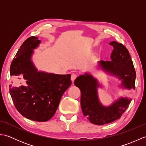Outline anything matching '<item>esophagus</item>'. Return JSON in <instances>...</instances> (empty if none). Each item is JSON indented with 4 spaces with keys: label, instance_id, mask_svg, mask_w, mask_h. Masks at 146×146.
Masks as SVG:
<instances>
[{
    "label": "esophagus",
    "instance_id": "esophagus-1",
    "mask_svg": "<svg viewBox=\"0 0 146 146\" xmlns=\"http://www.w3.org/2000/svg\"><path fill=\"white\" fill-rule=\"evenodd\" d=\"M77 77V75H76V74H75V73H73V74H72V75H71V81H74V80H75V79H76V78Z\"/></svg>",
    "mask_w": 146,
    "mask_h": 146
}]
</instances>
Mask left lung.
<instances>
[{
	"label": "left lung",
	"mask_w": 146,
	"mask_h": 146,
	"mask_svg": "<svg viewBox=\"0 0 146 146\" xmlns=\"http://www.w3.org/2000/svg\"><path fill=\"white\" fill-rule=\"evenodd\" d=\"M109 44L113 47L111 61H99L98 68L120 80V87L135 90L136 73L129 51L117 41H111ZM74 83L81 91L83 113L94 124L102 125L119 119L131 103V98L121 97L108 106L102 105L98 98V88L103 86L89 73L77 77Z\"/></svg>",
	"instance_id": "left-lung-1"
}]
</instances>
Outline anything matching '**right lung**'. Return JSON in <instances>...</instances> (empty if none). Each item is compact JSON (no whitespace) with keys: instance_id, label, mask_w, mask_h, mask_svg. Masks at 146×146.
<instances>
[{"instance_id":"1","label":"right lung","mask_w":146,"mask_h":146,"mask_svg":"<svg viewBox=\"0 0 146 146\" xmlns=\"http://www.w3.org/2000/svg\"><path fill=\"white\" fill-rule=\"evenodd\" d=\"M41 42L37 37L31 36L21 46L11 65L12 81L9 92L22 115L32 120L46 122L54 115L71 81L70 74L58 75L37 69L32 56L34 49ZM18 82L20 85L17 86Z\"/></svg>"}]
</instances>
